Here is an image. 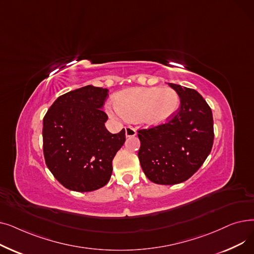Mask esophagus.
I'll return each instance as SVG.
<instances>
[{
    "label": "esophagus",
    "mask_w": 254,
    "mask_h": 254,
    "mask_svg": "<svg viewBox=\"0 0 254 254\" xmlns=\"http://www.w3.org/2000/svg\"><path fill=\"white\" fill-rule=\"evenodd\" d=\"M136 130L131 127H126V136L127 137H135L136 136Z\"/></svg>",
    "instance_id": "1"
}]
</instances>
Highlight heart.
<instances>
[{
	"mask_svg": "<svg viewBox=\"0 0 254 254\" xmlns=\"http://www.w3.org/2000/svg\"><path fill=\"white\" fill-rule=\"evenodd\" d=\"M178 93L172 88L137 87L127 89L115 97V104H108L110 114L156 127L166 124L179 107Z\"/></svg>",
	"mask_w": 254,
	"mask_h": 254,
	"instance_id": "b5f03b06",
	"label": "heart"
}]
</instances>
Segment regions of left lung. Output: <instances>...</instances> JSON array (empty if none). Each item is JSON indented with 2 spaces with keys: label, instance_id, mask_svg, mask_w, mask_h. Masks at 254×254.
Wrapping results in <instances>:
<instances>
[{
  "label": "left lung",
  "instance_id": "obj_1",
  "mask_svg": "<svg viewBox=\"0 0 254 254\" xmlns=\"http://www.w3.org/2000/svg\"><path fill=\"white\" fill-rule=\"evenodd\" d=\"M180 98V107L169 123L139 129L138 157L150 181L173 185L190 178L210 154L214 130L212 111L199 93L169 83Z\"/></svg>",
  "mask_w": 254,
  "mask_h": 254
}]
</instances>
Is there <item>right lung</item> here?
<instances>
[{
  "mask_svg": "<svg viewBox=\"0 0 254 254\" xmlns=\"http://www.w3.org/2000/svg\"><path fill=\"white\" fill-rule=\"evenodd\" d=\"M108 89L87 85L64 93L43 118L45 163L65 189L86 192L103 188L112 161L126 141V130L111 134L102 110Z\"/></svg>",
  "mask_w": 254,
  "mask_h": 254,
  "instance_id": "1",
  "label": "right lung"
}]
</instances>
